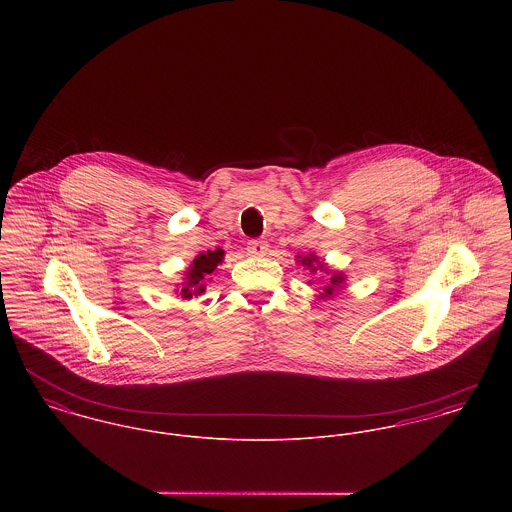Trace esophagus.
<instances>
[{"instance_id":"esophagus-1","label":"esophagus","mask_w":512,"mask_h":512,"mask_svg":"<svg viewBox=\"0 0 512 512\" xmlns=\"http://www.w3.org/2000/svg\"><path fill=\"white\" fill-rule=\"evenodd\" d=\"M248 254H252V256H264L266 252H268V242L266 240H262V238H254V240H250L248 242Z\"/></svg>"}]
</instances>
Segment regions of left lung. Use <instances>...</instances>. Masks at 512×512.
<instances>
[{"instance_id":"left-lung-1","label":"left lung","mask_w":512,"mask_h":512,"mask_svg":"<svg viewBox=\"0 0 512 512\" xmlns=\"http://www.w3.org/2000/svg\"><path fill=\"white\" fill-rule=\"evenodd\" d=\"M301 260V266H305L311 274H315L317 270H325V274H331V278H329V284L323 288V293L319 295V297H331L333 293L337 292V288H341L343 286V282H345V276L341 274V272H329L327 268H325V264L323 262H319L317 260V256L315 254H307V256H299Z\"/></svg>"}]
</instances>
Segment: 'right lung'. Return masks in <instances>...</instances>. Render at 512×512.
I'll list each match as a JSON object with an SVG mask.
<instances>
[{"label": "right lung", "instance_id": "obj_1", "mask_svg": "<svg viewBox=\"0 0 512 512\" xmlns=\"http://www.w3.org/2000/svg\"><path fill=\"white\" fill-rule=\"evenodd\" d=\"M224 258V250L217 248V250H207V252H201L191 268L187 270L185 274V282H183V288H181V297L185 299H191L193 295H201L205 292V280H211L209 276L217 270L220 262Z\"/></svg>", "mask_w": 512, "mask_h": 512}]
</instances>
